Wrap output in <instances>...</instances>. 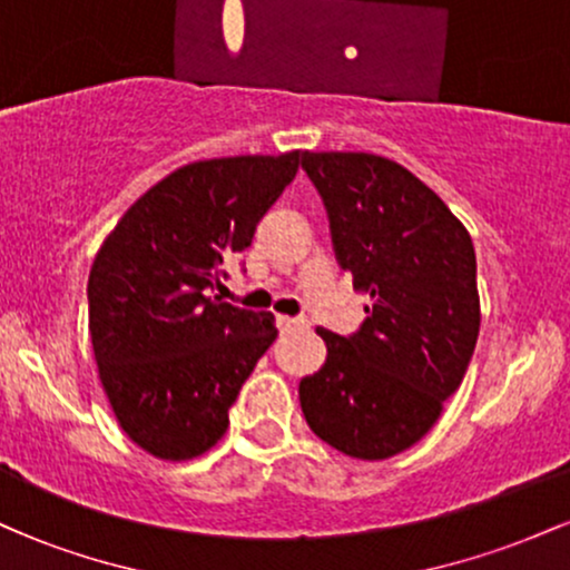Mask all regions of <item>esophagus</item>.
<instances>
[{"label": "esophagus", "instance_id": "1", "mask_svg": "<svg viewBox=\"0 0 570 570\" xmlns=\"http://www.w3.org/2000/svg\"><path fill=\"white\" fill-rule=\"evenodd\" d=\"M278 326H281V330L292 332V330H307V326H311V322H307V318H303V316H297V318L278 316Z\"/></svg>", "mask_w": 570, "mask_h": 570}]
</instances>
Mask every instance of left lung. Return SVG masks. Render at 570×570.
Returning a JSON list of instances; mask_svg holds the SVG:
<instances>
[{"label":"left lung","instance_id":"1","mask_svg":"<svg viewBox=\"0 0 570 570\" xmlns=\"http://www.w3.org/2000/svg\"><path fill=\"white\" fill-rule=\"evenodd\" d=\"M332 246L367 318L348 337L322 330L326 362L299 383L318 440L362 461L407 450L466 375L480 335L472 235L434 189L370 153H303Z\"/></svg>","mask_w":570,"mask_h":570}]
</instances>
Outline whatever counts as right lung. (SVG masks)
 <instances>
[{
  "mask_svg": "<svg viewBox=\"0 0 570 570\" xmlns=\"http://www.w3.org/2000/svg\"><path fill=\"white\" fill-rule=\"evenodd\" d=\"M299 149L176 168L122 214L88 278V326L120 429L163 461H189L227 431V412L278 337L273 313L212 297L225 259L297 174Z\"/></svg>",
  "mask_w": 570,
  "mask_h": 570,
  "instance_id": "right-lung-1",
  "label": "right lung"
}]
</instances>
